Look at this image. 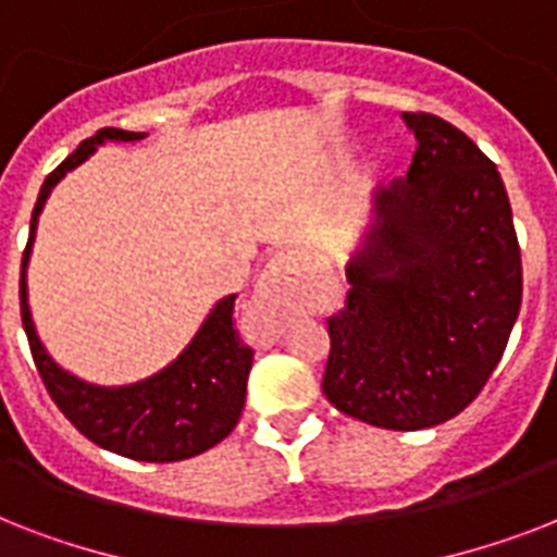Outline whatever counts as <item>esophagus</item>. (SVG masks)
Listing matches in <instances>:
<instances>
[{
  "label": "esophagus",
  "instance_id": "1",
  "mask_svg": "<svg viewBox=\"0 0 557 557\" xmlns=\"http://www.w3.org/2000/svg\"><path fill=\"white\" fill-rule=\"evenodd\" d=\"M297 271H300V253H286V257H280L274 265L265 274V283L260 288V297H257V304L251 309L253 323L260 326V332L265 338H277L280 326L277 318H274V309H271V300L277 292H283L286 286H292L297 277Z\"/></svg>",
  "mask_w": 557,
  "mask_h": 557
}]
</instances>
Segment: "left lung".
Returning <instances> with one entry per match:
<instances>
[{"mask_svg": "<svg viewBox=\"0 0 557 557\" xmlns=\"http://www.w3.org/2000/svg\"><path fill=\"white\" fill-rule=\"evenodd\" d=\"M407 176L379 196V227L326 318L323 393L387 431L462 413L500 364L523 300L511 205L494 161L457 126L405 112Z\"/></svg>", "mask_w": 557, "mask_h": 557, "instance_id": "obj_1", "label": "left lung"}]
</instances>
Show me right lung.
Listing matches in <instances>:
<instances>
[{
	"label": "right lung",
	"mask_w": 557,
	"mask_h": 557,
	"mask_svg": "<svg viewBox=\"0 0 557 557\" xmlns=\"http://www.w3.org/2000/svg\"><path fill=\"white\" fill-rule=\"evenodd\" d=\"M138 141L144 133L126 129H98L86 138L69 159L48 173L39 187L37 205L30 213V236L22 253L20 277V312L22 326L28 335L30 356L37 364L39 379L48 396L54 398L60 413L77 428L89 442L100 448L138 459V462H178L201 450L213 448L234 431L245 405V387L251 372L253 349L243 344L234 330L236 295L219 300L216 309L201 323L196 338L182 356L147 381L129 387H95L74 379L48 358L39 344L28 312V288H25V265H28L30 243L37 231V216L46 205L51 187L89 159L103 141Z\"/></svg>",
	"instance_id": "right-lung-1"
}]
</instances>
